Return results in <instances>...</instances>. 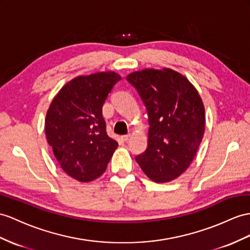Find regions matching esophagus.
<instances>
[{"instance_id":"obj_1","label":"esophagus","mask_w":250,"mask_h":250,"mask_svg":"<svg viewBox=\"0 0 250 250\" xmlns=\"http://www.w3.org/2000/svg\"><path fill=\"white\" fill-rule=\"evenodd\" d=\"M130 137H131V135L129 134V135H124V136H121V139H123L124 142H127V140L130 139Z\"/></svg>"}]
</instances>
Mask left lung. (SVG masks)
I'll list each match as a JSON object with an SVG mask.
<instances>
[{
  "label": "left lung",
  "instance_id": "left-lung-1",
  "mask_svg": "<svg viewBox=\"0 0 250 250\" xmlns=\"http://www.w3.org/2000/svg\"><path fill=\"white\" fill-rule=\"evenodd\" d=\"M149 115L148 148L136 162L155 183L180 177L193 161L205 133V107L197 89L174 69L145 68L126 76Z\"/></svg>",
  "mask_w": 250,
  "mask_h": 250
}]
</instances>
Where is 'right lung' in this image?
<instances>
[{"mask_svg": "<svg viewBox=\"0 0 250 250\" xmlns=\"http://www.w3.org/2000/svg\"><path fill=\"white\" fill-rule=\"evenodd\" d=\"M121 79L113 70L77 76L50 102L45 136L60 167L81 183L104 174L118 143L106 134L102 106Z\"/></svg>", "mask_w": 250, "mask_h": 250, "instance_id": "right-lung-1", "label": "right lung"}]
</instances>
